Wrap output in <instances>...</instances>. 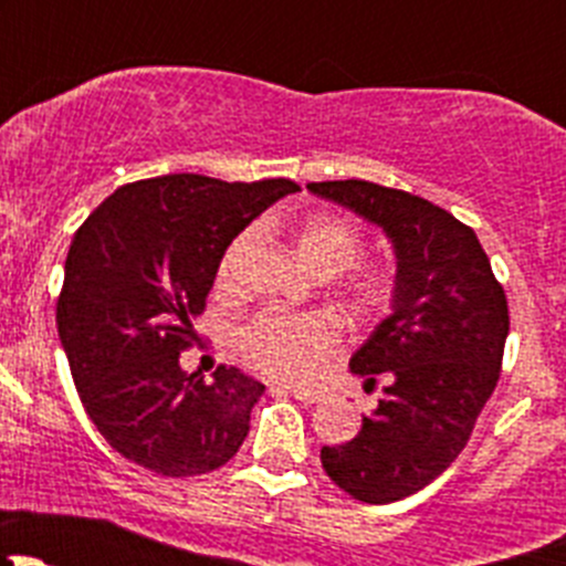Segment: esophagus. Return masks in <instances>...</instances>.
<instances>
[{"label": "esophagus", "mask_w": 566, "mask_h": 566, "mask_svg": "<svg viewBox=\"0 0 566 566\" xmlns=\"http://www.w3.org/2000/svg\"><path fill=\"white\" fill-rule=\"evenodd\" d=\"M284 391L290 394V397H295L298 402H306V405H317L323 402L325 394L323 391H306V389H293V386H282ZM271 391H279V386H271Z\"/></svg>", "instance_id": "1"}]
</instances>
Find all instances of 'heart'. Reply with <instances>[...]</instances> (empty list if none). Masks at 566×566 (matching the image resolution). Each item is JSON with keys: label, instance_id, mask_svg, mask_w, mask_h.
Returning a JSON list of instances; mask_svg holds the SVG:
<instances>
[{"label": "heart", "instance_id": "b5f03b06", "mask_svg": "<svg viewBox=\"0 0 566 566\" xmlns=\"http://www.w3.org/2000/svg\"><path fill=\"white\" fill-rule=\"evenodd\" d=\"M249 235H241L219 268V282H227L238 254L247 247ZM298 256L319 273L334 276L352 268L364 254V238L350 219L319 210L312 213L295 235ZM397 293V279L384 265H357L339 284V301L353 317L369 319L384 315ZM342 342L339 323L323 312L284 315V312H260L241 325L238 347L243 358L271 378L306 384L323 369Z\"/></svg>", "mask_w": 566, "mask_h": 566}]
</instances>
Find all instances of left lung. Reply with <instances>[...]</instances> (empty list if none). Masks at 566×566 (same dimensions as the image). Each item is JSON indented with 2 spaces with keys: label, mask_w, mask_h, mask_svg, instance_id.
Masks as SVG:
<instances>
[{
  "label": "left lung",
  "mask_w": 566,
  "mask_h": 566,
  "mask_svg": "<svg viewBox=\"0 0 566 566\" xmlns=\"http://www.w3.org/2000/svg\"><path fill=\"white\" fill-rule=\"evenodd\" d=\"M312 193L373 221L397 256L391 315L353 353L378 408L325 473L364 504H391L441 476L465 449L501 375L510 310L476 232L449 210L369 180L310 182Z\"/></svg>",
  "instance_id": "1"
}]
</instances>
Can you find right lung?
I'll return each instance as SVG.
<instances>
[{
	"label": "right lung",
	"mask_w": 566,
	"mask_h": 566,
	"mask_svg": "<svg viewBox=\"0 0 566 566\" xmlns=\"http://www.w3.org/2000/svg\"><path fill=\"white\" fill-rule=\"evenodd\" d=\"M295 191L287 177H150L119 186L76 230L56 331L84 410L125 460L177 479L235 458L265 386L224 364L205 384L180 353L232 238Z\"/></svg>",
	"instance_id": "1"
}]
</instances>
